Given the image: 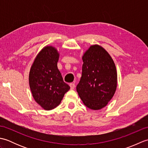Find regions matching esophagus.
Segmentation results:
<instances>
[{
	"label": "esophagus",
	"instance_id": "1",
	"mask_svg": "<svg viewBox=\"0 0 148 148\" xmlns=\"http://www.w3.org/2000/svg\"><path fill=\"white\" fill-rule=\"evenodd\" d=\"M69 86H70L71 90H74L75 86H75V84L74 83H71L70 84H69Z\"/></svg>",
	"mask_w": 148,
	"mask_h": 148
}]
</instances>
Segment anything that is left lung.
Segmentation results:
<instances>
[{
    "label": "left lung",
    "mask_w": 148,
    "mask_h": 148,
    "mask_svg": "<svg viewBox=\"0 0 148 148\" xmlns=\"http://www.w3.org/2000/svg\"><path fill=\"white\" fill-rule=\"evenodd\" d=\"M82 58V76L77 92L87 108L100 109L108 104L116 92L115 64L108 51L97 45L91 46Z\"/></svg>",
    "instance_id": "1"
}]
</instances>
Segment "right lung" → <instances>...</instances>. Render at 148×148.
Returning a JSON list of instances; mask_svg holds the SVG:
<instances>
[{"label":"right lung","instance_id":"obj_1","mask_svg":"<svg viewBox=\"0 0 148 148\" xmlns=\"http://www.w3.org/2000/svg\"><path fill=\"white\" fill-rule=\"evenodd\" d=\"M59 53L53 46H46L37 55L29 73L30 90L36 102L49 111L56 108L70 89L57 67Z\"/></svg>","mask_w":148,"mask_h":148}]
</instances>
